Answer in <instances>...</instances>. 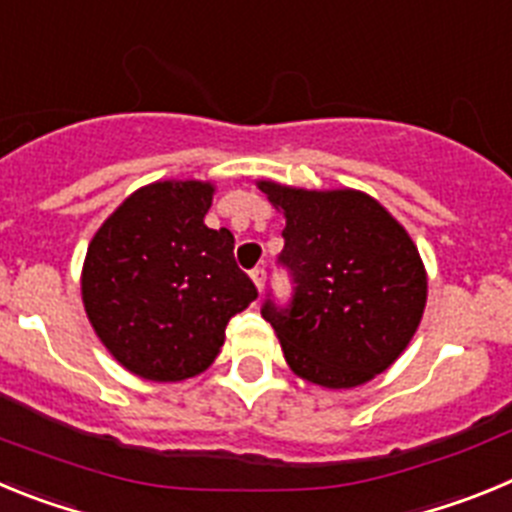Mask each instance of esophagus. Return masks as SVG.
<instances>
[{"mask_svg":"<svg viewBox=\"0 0 512 512\" xmlns=\"http://www.w3.org/2000/svg\"><path fill=\"white\" fill-rule=\"evenodd\" d=\"M251 279H253V284H256V289H264V284H266V269L264 266H256V269L251 271Z\"/></svg>","mask_w":512,"mask_h":512,"instance_id":"1","label":"esophagus"}]
</instances>
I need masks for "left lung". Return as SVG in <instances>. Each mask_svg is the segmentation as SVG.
<instances>
[{"mask_svg":"<svg viewBox=\"0 0 512 512\" xmlns=\"http://www.w3.org/2000/svg\"><path fill=\"white\" fill-rule=\"evenodd\" d=\"M256 187L287 220L279 256L292 274L287 310L266 300L284 359L297 377L328 390L366 384L408 348L428 300L418 246L359 189Z\"/></svg>","mask_w":512,"mask_h":512,"instance_id":"obj_1","label":"left lung"}]
</instances>
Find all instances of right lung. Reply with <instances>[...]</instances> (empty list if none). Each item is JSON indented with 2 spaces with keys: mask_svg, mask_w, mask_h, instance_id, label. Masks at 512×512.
Returning <instances> with one entry per match:
<instances>
[{
  "mask_svg": "<svg viewBox=\"0 0 512 512\" xmlns=\"http://www.w3.org/2000/svg\"><path fill=\"white\" fill-rule=\"evenodd\" d=\"M215 184L166 179L140 187L94 233L81 300L94 333L148 382L197 377L217 359L225 325L256 300L228 228L205 215Z\"/></svg>",
  "mask_w": 512,
  "mask_h": 512,
  "instance_id": "1",
  "label": "right lung"
}]
</instances>
